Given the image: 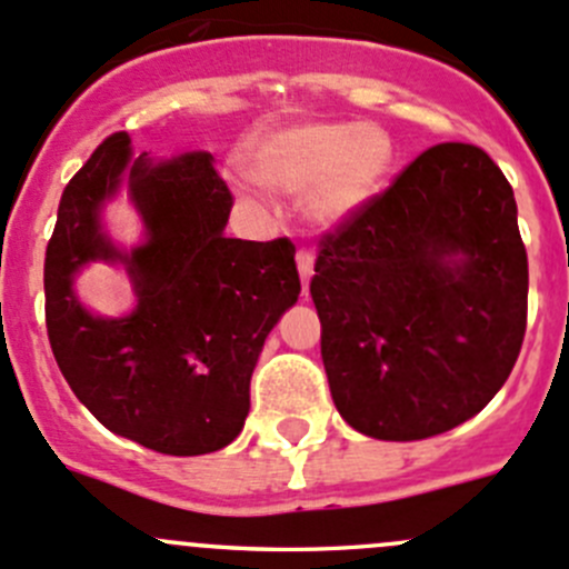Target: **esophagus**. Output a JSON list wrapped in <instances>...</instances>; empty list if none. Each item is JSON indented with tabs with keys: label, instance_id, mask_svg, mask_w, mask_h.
I'll use <instances>...</instances> for the list:
<instances>
[{
	"label": "esophagus",
	"instance_id": "esophagus-1",
	"mask_svg": "<svg viewBox=\"0 0 569 569\" xmlns=\"http://www.w3.org/2000/svg\"><path fill=\"white\" fill-rule=\"evenodd\" d=\"M297 269L302 278V291H308V280L313 274V252L311 250H297Z\"/></svg>",
	"mask_w": 569,
	"mask_h": 569
}]
</instances>
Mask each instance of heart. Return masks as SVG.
<instances>
[{
	"mask_svg": "<svg viewBox=\"0 0 569 569\" xmlns=\"http://www.w3.org/2000/svg\"><path fill=\"white\" fill-rule=\"evenodd\" d=\"M395 147L375 124L300 121L269 132L250 158V174L278 194L308 191L313 222H347L383 191Z\"/></svg>",
	"mask_w": 569,
	"mask_h": 569,
	"instance_id": "b5f03b06",
	"label": "heart"
}]
</instances>
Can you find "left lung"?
Here are the masks:
<instances>
[{"label":"left lung","mask_w":569,"mask_h":569,"mask_svg":"<svg viewBox=\"0 0 569 569\" xmlns=\"http://www.w3.org/2000/svg\"><path fill=\"white\" fill-rule=\"evenodd\" d=\"M311 297L347 425L413 442L476 417L515 369L528 256L498 163L472 144L413 158L319 239Z\"/></svg>","instance_id":"left-lung-1"}]
</instances>
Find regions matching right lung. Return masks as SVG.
I'll list each match as a JSON object with an SVG mask.
<instances>
[{
	"label": "right lung",
	"mask_w": 569,
	"mask_h": 569,
	"mask_svg": "<svg viewBox=\"0 0 569 569\" xmlns=\"http://www.w3.org/2000/svg\"><path fill=\"white\" fill-rule=\"evenodd\" d=\"M121 171L148 224L130 257L98 230ZM230 208L211 156L152 163L132 158L127 132L104 138L60 197L43 261L54 361L108 431L158 453H213L239 437L263 339L300 295L295 244L228 239ZM97 257L128 263L139 295L130 318L97 320L76 302L70 278Z\"/></svg>",
	"instance_id": "obj_1"
}]
</instances>
